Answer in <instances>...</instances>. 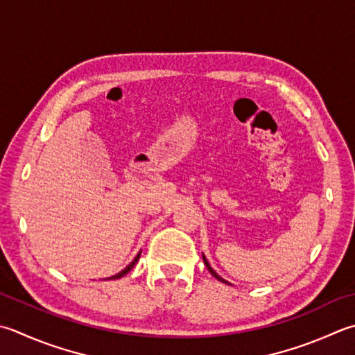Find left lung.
<instances>
[{
	"label": "left lung",
	"mask_w": 355,
	"mask_h": 355,
	"mask_svg": "<svg viewBox=\"0 0 355 355\" xmlns=\"http://www.w3.org/2000/svg\"><path fill=\"white\" fill-rule=\"evenodd\" d=\"M203 261H205V265H206V268H207V270H209V272H211V274H212V275H214V277H215V279H217V280H218V282H221V283H226V284H231V283H229V282H226V280H225V279H221V277H220V275H218V274H217V272H215V270H214V269H212V268H211V265H209V261H207V260H206V257H205V255H203Z\"/></svg>",
	"instance_id": "8db88e82"
}]
</instances>
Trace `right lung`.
Returning a JSON list of instances; mask_svg holds the SVG:
<instances>
[{
  "mask_svg": "<svg viewBox=\"0 0 355 355\" xmlns=\"http://www.w3.org/2000/svg\"><path fill=\"white\" fill-rule=\"evenodd\" d=\"M140 255H141V251H140V252H138V255L135 257V259H134V260H132V261L129 263V265H128L126 268H124V269L121 270V272H118V274H115V275H112V277H109V280H116V279H121V277H124V275H126V274L129 272V270H130L132 268H134V266H135V263L138 261V259H140Z\"/></svg>",
  "mask_w": 355,
  "mask_h": 355,
  "instance_id": "obj_1",
  "label": "right lung"
}]
</instances>
